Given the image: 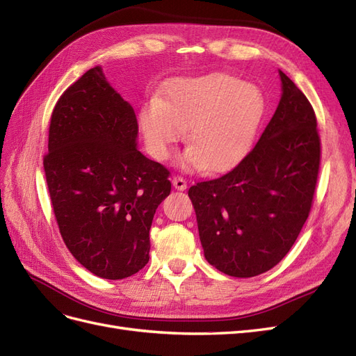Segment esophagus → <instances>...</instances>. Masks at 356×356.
I'll use <instances>...</instances> for the list:
<instances>
[{"mask_svg":"<svg viewBox=\"0 0 356 356\" xmlns=\"http://www.w3.org/2000/svg\"><path fill=\"white\" fill-rule=\"evenodd\" d=\"M173 186L177 189V191H185L188 188V181L180 177V176H175L173 177Z\"/></svg>","mask_w":356,"mask_h":356,"instance_id":"obj_1","label":"esophagus"}]
</instances>
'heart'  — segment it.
I'll return each mask as SVG.
<instances>
[{
  "label": "heart",
  "mask_w": 356,
  "mask_h": 356,
  "mask_svg": "<svg viewBox=\"0 0 356 356\" xmlns=\"http://www.w3.org/2000/svg\"><path fill=\"white\" fill-rule=\"evenodd\" d=\"M263 113L260 91L229 74L186 78L171 84L164 99H152L139 112L149 154L167 161L188 127V170L222 173L236 165L253 143Z\"/></svg>",
  "instance_id": "b5f03b06"
}]
</instances>
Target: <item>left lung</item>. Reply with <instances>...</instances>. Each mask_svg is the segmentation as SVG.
Listing matches in <instances>:
<instances>
[{
	"mask_svg": "<svg viewBox=\"0 0 356 356\" xmlns=\"http://www.w3.org/2000/svg\"><path fill=\"white\" fill-rule=\"evenodd\" d=\"M282 96L259 142L229 173L189 188L204 256L236 278L285 257L312 209L321 139L311 102L280 71Z\"/></svg>",
	"mask_w": 356,
	"mask_h": 356,
	"instance_id": "obj_1",
	"label": "left lung"
}]
</instances>
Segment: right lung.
<instances>
[{
    "mask_svg": "<svg viewBox=\"0 0 356 356\" xmlns=\"http://www.w3.org/2000/svg\"><path fill=\"white\" fill-rule=\"evenodd\" d=\"M134 109L102 66L65 90L44 155L56 222L71 254L91 273L122 280L149 261V229L168 197L170 171L137 151Z\"/></svg>",
    "mask_w": 356,
    "mask_h": 356,
    "instance_id": "right-lung-1",
    "label": "right lung"
}]
</instances>
